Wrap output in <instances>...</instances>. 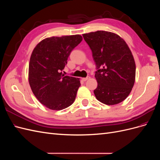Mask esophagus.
Returning <instances> with one entry per match:
<instances>
[{
    "instance_id": "34e87169",
    "label": "esophagus",
    "mask_w": 160,
    "mask_h": 160,
    "mask_svg": "<svg viewBox=\"0 0 160 160\" xmlns=\"http://www.w3.org/2000/svg\"><path fill=\"white\" fill-rule=\"evenodd\" d=\"M89 78H90L89 77H85V78H83L82 79H83V81H88Z\"/></svg>"
}]
</instances>
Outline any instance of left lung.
Listing matches in <instances>:
<instances>
[{"label":"left lung","instance_id":"obj_1","mask_svg":"<svg viewBox=\"0 0 160 160\" xmlns=\"http://www.w3.org/2000/svg\"><path fill=\"white\" fill-rule=\"evenodd\" d=\"M96 65L97 99L106 105L122 102L132 91L135 63L126 42L115 33L98 31L83 35Z\"/></svg>","mask_w":160,"mask_h":160}]
</instances>
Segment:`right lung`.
Instances as JSON below:
<instances>
[{
	"instance_id": "right-lung-1",
	"label": "right lung",
	"mask_w": 160,
	"mask_h": 160,
	"mask_svg": "<svg viewBox=\"0 0 160 160\" xmlns=\"http://www.w3.org/2000/svg\"><path fill=\"white\" fill-rule=\"evenodd\" d=\"M79 35L52 37L34 49L28 67V81L33 94L52 110L68 108L75 100L79 79L62 74L71 52L82 41Z\"/></svg>"
}]
</instances>
